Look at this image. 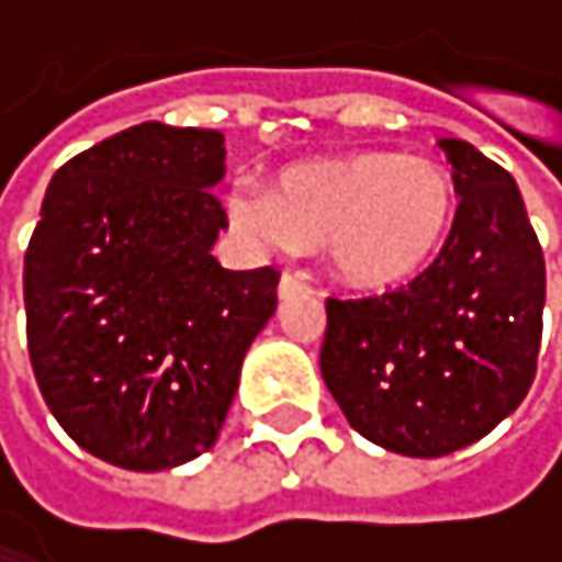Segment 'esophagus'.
<instances>
[{
    "instance_id": "esophagus-1",
    "label": "esophagus",
    "mask_w": 562,
    "mask_h": 562,
    "mask_svg": "<svg viewBox=\"0 0 562 562\" xmlns=\"http://www.w3.org/2000/svg\"><path fill=\"white\" fill-rule=\"evenodd\" d=\"M299 292H312L305 282L299 280V277H292V273H285L280 280V289H277V295H280V302H285V299H292V295H299Z\"/></svg>"
}]
</instances>
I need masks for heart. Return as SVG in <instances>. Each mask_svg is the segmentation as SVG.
<instances>
[{
  "label": "heart",
  "mask_w": 562,
  "mask_h": 562,
  "mask_svg": "<svg viewBox=\"0 0 562 562\" xmlns=\"http://www.w3.org/2000/svg\"><path fill=\"white\" fill-rule=\"evenodd\" d=\"M221 204L247 250L325 247L331 273L361 292L423 277L442 254L459 211L452 175L436 159L381 149L285 166L273 191L234 181Z\"/></svg>",
  "instance_id": "heart-1"
}]
</instances>
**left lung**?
<instances>
[{
    "label": "left lung",
    "instance_id": "8db88e82",
    "mask_svg": "<svg viewBox=\"0 0 562 562\" xmlns=\"http://www.w3.org/2000/svg\"><path fill=\"white\" fill-rule=\"evenodd\" d=\"M459 211L436 263L396 292L328 299L322 378L348 423L409 459L488 436L537 374L547 273L517 181L439 139Z\"/></svg>",
    "mask_w": 562,
    "mask_h": 562
}]
</instances>
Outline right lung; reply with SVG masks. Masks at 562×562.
<instances>
[{
	"instance_id": "1",
	"label": "right lung",
	"mask_w": 562,
	"mask_h": 562,
	"mask_svg": "<svg viewBox=\"0 0 562 562\" xmlns=\"http://www.w3.org/2000/svg\"><path fill=\"white\" fill-rule=\"evenodd\" d=\"M217 130L130 126L60 166L25 254L35 381L90 456L162 472L217 442L277 270H224Z\"/></svg>"
}]
</instances>
